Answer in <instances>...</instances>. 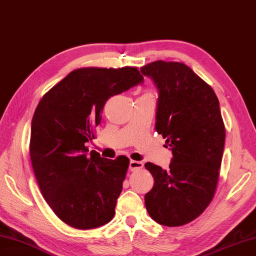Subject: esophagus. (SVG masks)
<instances>
[{"instance_id":"esophagus-1","label":"esophagus","mask_w":256,"mask_h":256,"mask_svg":"<svg viewBox=\"0 0 256 256\" xmlns=\"http://www.w3.org/2000/svg\"><path fill=\"white\" fill-rule=\"evenodd\" d=\"M143 163L140 161H134V160H131L130 161V171H136V170H140L143 168Z\"/></svg>"}]
</instances>
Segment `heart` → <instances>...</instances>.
<instances>
[{
    "label": "heart",
    "mask_w": 256,
    "mask_h": 256,
    "mask_svg": "<svg viewBox=\"0 0 256 256\" xmlns=\"http://www.w3.org/2000/svg\"><path fill=\"white\" fill-rule=\"evenodd\" d=\"M146 94H151V93H146Z\"/></svg>",
    "instance_id": "b5f03b06"
}]
</instances>
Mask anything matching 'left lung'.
Segmentation results:
<instances>
[{
	"label": "left lung",
	"instance_id": "left-lung-1",
	"mask_svg": "<svg viewBox=\"0 0 256 256\" xmlns=\"http://www.w3.org/2000/svg\"><path fill=\"white\" fill-rule=\"evenodd\" d=\"M141 72L158 88L155 130L173 153L168 171L145 163L154 178L145 206L158 224L181 226L205 211L216 190L225 142L220 103L213 88L184 63L158 60Z\"/></svg>",
	"mask_w": 256,
	"mask_h": 256
}]
</instances>
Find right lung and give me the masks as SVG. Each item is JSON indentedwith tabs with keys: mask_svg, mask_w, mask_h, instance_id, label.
I'll return each instance as SVG.
<instances>
[{
	"mask_svg": "<svg viewBox=\"0 0 256 256\" xmlns=\"http://www.w3.org/2000/svg\"><path fill=\"white\" fill-rule=\"evenodd\" d=\"M138 68L74 70L43 95L35 110L30 156L38 188L65 224L91 230L115 214L130 160L88 154L105 102L141 83Z\"/></svg>",
	"mask_w": 256,
	"mask_h": 256,
	"instance_id": "add662e5",
	"label": "right lung"
}]
</instances>
